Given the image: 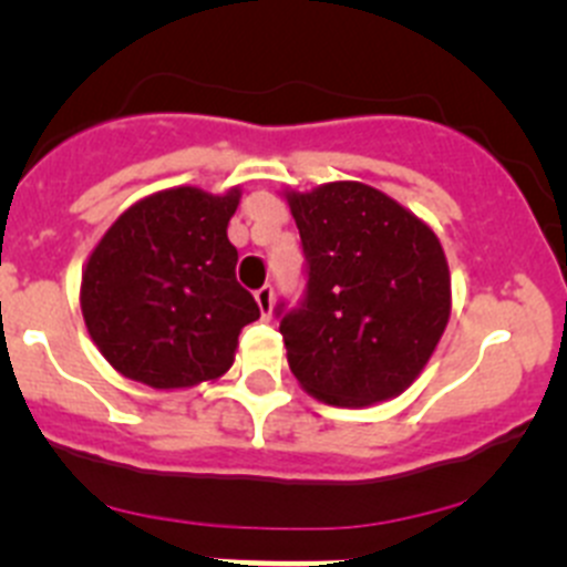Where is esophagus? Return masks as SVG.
Returning a JSON list of instances; mask_svg holds the SVG:
<instances>
[{
	"label": "esophagus",
	"instance_id": "esophagus-1",
	"mask_svg": "<svg viewBox=\"0 0 567 567\" xmlns=\"http://www.w3.org/2000/svg\"><path fill=\"white\" fill-rule=\"evenodd\" d=\"M255 301H257V307H260V316H262V318H271V310H274V290L268 288V285H262V288L257 290Z\"/></svg>",
	"mask_w": 567,
	"mask_h": 567
}]
</instances>
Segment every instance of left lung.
<instances>
[{
	"instance_id": "8db88e82",
	"label": "left lung",
	"mask_w": 567,
	"mask_h": 567,
	"mask_svg": "<svg viewBox=\"0 0 567 567\" xmlns=\"http://www.w3.org/2000/svg\"><path fill=\"white\" fill-rule=\"evenodd\" d=\"M282 194L310 266L305 305L279 320L296 381L340 409L398 398L431 362L453 310L442 241L368 183Z\"/></svg>"
}]
</instances>
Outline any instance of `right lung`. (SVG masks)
Returning a JSON list of instances; mask_svg holds the SVG:
<instances>
[{
  "label": "right lung",
  "mask_w": 567,
  "mask_h": 567,
  "mask_svg": "<svg viewBox=\"0 0 567 567\" xmlns=\"http://www.w3.org/2000/svg\"><path fill=\"white\" fill-rule=\"evenodd\" d=\"M241 186L153 192L125 208L82 268L90 340L120 375L151 390H192L233 368L260 307L236 279L227 225Z\"/></svg>",
  "instance_id": "right-lung-1"
}]
</instances>
